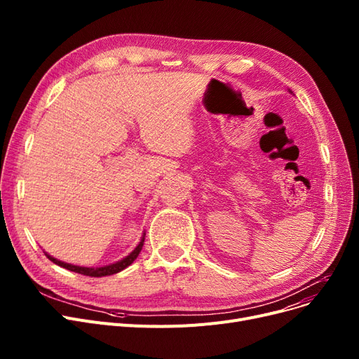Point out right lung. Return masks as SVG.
Wrapping results in <instances>:
<instances>
[{
	"instance_id": "1",
	"label": "right lung",
	"mask_w": 359,
	"mask_h": 359,
	"mask_svg": "<svg viewBox=\"0 0 359 359\" xmlns=\"http://www.w3.org/2000/svg\"><path fill=\"white\" fill-rule=\"evenodd\" d=\"M142 246H144V237L141 238V241H140L138 246L135 248V250L132 252L129 256H126L125 259H122V260H119L116 263H113V265L103 266V268H81V266H75V265H69V263H65V262H61L58 259H55V257H52V256H49L46 253L45 255L48 256V259L50 262L55 263V265H58L61 268H65V269H68L71 272H77V273H81V275H86V276H91V278H102V276H109V275H113V273H118V272L123 271L125 268H128L130 263L138 257Z\"/></svg>"
}]
</instances>
